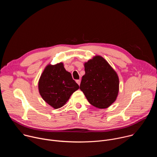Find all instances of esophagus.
<instances>
[{
  "instance_id": "1",
  "label": "esophagus",
  "mask_w": 157,
  "mask_h": 157,
  "mask_svg": "<svg viewBox=\"0 0 157 157\" xmlns=\"http://www.w3.org/2000/svg\"><path fill=\"white\" fill-rule=\"evenodd\" d=\"M76 82L78 83V84L79 86L80 84H81V80H80V79H78V80H76Z\"/></svg>"
}]
</instances>
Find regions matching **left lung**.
I'll return each instance as SVG.
<instances>
[{"label": "left lung", "mask_w": 157, "mask_h": 157, "mask_svg": "<svg viewBox=\"0 0 157 157\" xmlns=\"http://www.w3.org/2000/svg\"><path fill=\"white\" fill-rule=\"evenodd\" d=\"M80 89L88 102L99 109L113 104L118 96L119 79L117 73L101 56H95L84 63Z\"/></svg>", "instance_id": "8db88e82"}]
</instances>
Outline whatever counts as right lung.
Segmentation results:
<instances>
[{
  "mask_svg": "<svg viewBox=\"0 0 157 157\" xmlns=\"http://www.w3.org/2000/svg\"><path fill=\"white\" fill-rule=\"evenodd\" d=\"M63 63L48 64L38 81V90L43 99L54 109L63 106L79 89Z\"/></svg>",
  "mask_w": 157,
  "mask_h": 157,
  "instance_id": "1",
  "label": "right lung"
}]
</instances>
